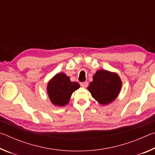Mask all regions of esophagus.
<instances>
[{
  "label": "esophagus",
  "instance_id": "1",
  "mask_svg": "<svg viewBox=\"0 0 155 155\" xmlns=\"http://www.w3.org/2000/svg\"><path fill=\"white\" fill-rule=\"evenodd\" d=\"M80 85H81V87H87V85H88V83L87 82V81H85V82L81 83H80Z\"/></svg>",
  "mask_w": 155,
  "mask_h": 155
}]
</instances>
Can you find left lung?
<instances>
[{"instance_id":"left-lung-1","label":"left lung","mask_w":155,"mask_h":155,"mask_svg":"<svg viewBox=\"0 0 155 155\" xmlns=\"http://www.w3.org/2000/svg\"><path fill=\"white\" fill-rule=\"evenodd\" d=\"M122 87L119 76L107 70H100L94 75L88 90L100 104H108L117 98Z\"/></svg>"}]
</instances>
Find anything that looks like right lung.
Here are the masks:
<instances>
[{
  "label": "right lung",
  "mask_w": 155,
  "mask_h": 155,
  "mask_svg": "<svg viewBox=\"0 0 155 155\" xmlns=\"http://www.w3.org/2000/svg\"><path fill=\"white\" fill-rule=\"evenodd\" d=\"M79 87V84L72 82L64 73H58L48 82L47 91L52 103L62 107L69 103L72 93Z\"/></svg>",
  "instance_id": "1"
}]
</instances>
